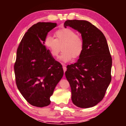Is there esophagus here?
<instances>
[{
	"label": "esophagus",
	"instance_id": "esophagus-1",
	"mask_svg": "<svg viewBox=\"0 0 126 126\" xmlns=\"http://www.w3.org/2000/svg\"><path fill=\"white\" fill-rule=\"evenodd\" d=\"M63 71H64V72H65V71H67V68H66V67L65 65H63Z\"/></svg>",
	"mask_w": 126,
	"mask_h": 126
}]
</instances>
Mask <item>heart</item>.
<instances>
[{
    "instance_id": "1",
    "label": "heart",
    "mask_w": 126,
    "mask_h": 126,
    "mask_svg": "<svg viewBox=\"0 0 126 126\" xmlns=\"http://www.w3.org/2000/svg\"><path fill=\"white\" fill-rule=\"evenodd\" d=\"M56 39L47 35L44 40V44L53 57H57L61 48L64 52L59 59L64 63L71 61L72 58H77L82 53L84 42L80 35L77 34L75 31L68 28L57 30L55 32Z\"/></svg>"
}]
</instances>
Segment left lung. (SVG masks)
Listing matches in <instances>:
<instances>
[{"mask_svg": "<svg viewBox=\"0 0 126 126\" xmlns=\"http://www.w3.org/2000/svg\"><path fill=\"white\" fill-rule=\"evenodd\" d=\"M64 27L77 30L84 42L78 61L67 65L65 73L71 88L72 102L80 108L92 107L103 98L111 81L112 60L107 40L88 21L68 20Z\"/></svg>", "mask_w": 126, "mask_h": 126, "instance_id": "left-lung-1", "label": "left lung"}]
</instances>
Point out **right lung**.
Masks as SVG:
<instances>
[{
  "label": "right lung",
  "instance_id": "right-lung-1",
  "mask_svg": "<svg viewBox=\"0 0 126 126\" xmlns=\"http://www.w3.org/2000/svg\"><path fill=\"white\" fill-rule=\"evenodd\" d=\"M57 23L39 22L23 36L16 52L14 73L17 87L25 100L38 107L49 105L50 97L63 77L62 65L44 46L48 33Z\"/></svg>",
  "mask_w": 126,
  "mask_h": 126
}]
</instances>
